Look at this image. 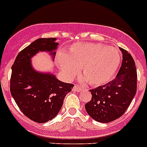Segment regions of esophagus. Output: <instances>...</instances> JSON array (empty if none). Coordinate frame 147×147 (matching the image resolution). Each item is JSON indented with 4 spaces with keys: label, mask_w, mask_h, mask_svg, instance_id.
I'll use <instances>...</instances> for the list:
<instances>
[{
    "label": "esophagus",
    "mask_w": 147,
    "mask_h": 147,
    "mask_svg": "<svg viewBox=\"0 0 147 147\" xmlns=\"http://www.w3.org/2000/svg\"><path fill=\"white\" fill-rule=\"evenodd\" d=\"M82 90H83V88H82V87H80V86H78V85H75L73 87L74 91H76V92H80L82 91Z\"/></svg>",
    "instance_id": "1"
}]
</instances>
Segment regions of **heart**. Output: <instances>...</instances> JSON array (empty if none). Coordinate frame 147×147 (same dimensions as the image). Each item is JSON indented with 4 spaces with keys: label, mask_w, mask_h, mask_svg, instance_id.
<instances>
[{
    "label": "heart",
    "mask_w": 147,
    "mask_h": 147,
    "mask_svg": "<svg viewBox=\"0 0 147 147\" xmlns=\"http://www.w3.org/2000/svg\"><path fill=\"white\" fill-rule=\"evenodd\" d=\"M121 54L116 48L101 43H75L67 54L60 53L57 60L60 69L67 78L77 75L82 68V81L93 86L109 82L117 70Z\"/></svg>",
    "instance_id": "heart-1"
}]
</instances>
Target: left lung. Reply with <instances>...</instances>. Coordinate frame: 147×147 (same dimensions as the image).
Wrapping results in <instances>:
<instances>
[{"instance_id":"1","label":"left lung","mask_w":147,"mask_h":147,"mask_svg":"<svg viewBox=\"0 0 147 147\" xmlns=\"http://www.w3.org/2000/svg\"><path fill=\"white\" fill-rule=\"evenodd\" d=\"M121 66L116 78L105 85L90 90L92 99L86 103L87 114L95 121L107 123L125 112L137 92V69L131 55L121 47Z\"/></svg>"}]
</instances>
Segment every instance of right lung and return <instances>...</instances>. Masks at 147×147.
<instances>
[{
  "label": "right lung",
  "mask_w": 147,
  "mask_h": 147,
  "mask_svg": "<svg viewBox=\"0 0 147 147\" xmlns=\"http://www.w3.org/2000/svg\"><path fill=\"white\" fill-rule=\"evenodd\" d=\"M57 38H39L18 53L12 65L10 93L21 112L38 123L55 117L61 109L72 84L63 82L52 72L34 69L31 59L40 52H47L54 61Z\"/></svg>",
  "instance_id": "obj_1"
}]
</instances>
